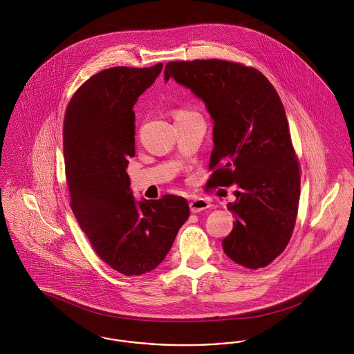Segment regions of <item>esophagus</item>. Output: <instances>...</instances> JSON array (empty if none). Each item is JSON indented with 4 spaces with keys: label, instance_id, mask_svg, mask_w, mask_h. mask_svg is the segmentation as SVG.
Returning <instances> with one entry per match:
<instances>
[{
    "label": "esophagus",
    "instance_id": "34e87169",
    "mask_svg": "<svg viewBox=\"0 0 354 354\" xmlns=\"http://www.w3.org/2000/svg\"><path fill=\"white\" fill-rule=\"evenodd\" d=\"M209 207H211L209 202H208V201H205V199H203V198H196V199H194V201H191V202H189L191 212H194V214L202 212V211L207 209V208H209Z\"/></svg>",
    "mask_w": 354,
    "mask_h": 354
}]
</instances>
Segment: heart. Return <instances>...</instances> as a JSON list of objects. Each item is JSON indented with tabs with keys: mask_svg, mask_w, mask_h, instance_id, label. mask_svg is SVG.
Returning a JSON list of instances; mask_svg holds the SVG:
<instances>
[{
	"mask_svg": "<svg viewBox=\"0 0 354 354\" xmlns=\"http://www.w3.org/2000/svg\"><path fill=\"white\" fill-rule=\"evenodd\" d=\"M188 114H192L191 111H185V110H179L176 113V117H183V115H188Z\"/></svg>",
	"mask_w": 354,
	"mask_h": 354,
	"instance_id": "1",
	"label": "heart"
}]
</instances>
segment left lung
Returning a JSON list of instances; mask_svg holds the SVG:
<instances>
[{"label": "left lung", "instance_id": "obj_1", "mask_svg": "<svg viewBox=\"0 0 354 354\" xmlns=\"http://www.w3.org/2000/svg\"><path fill=\"white\" fill-rule=\"evenodd\" d=\"M169 78L191 88L214 119L207 185H237L224 252L245 268L267 267L290 240L300 199V166L283 102L263 73L237 62L171 61Z\"/></svg>", "mask_w": 354, "mask_h": 354}]
</instances>
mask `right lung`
<instances>
[{"instance_id": "1", "label": "right lung", "mask_w": 354, "mask_h": 354, "mask_svg": "<svg viewBox=\"0 0 354 354\" xmlns=\"http://www.w3.org/2000/svg\"><path fill=\"white\" fill-rule=\"evenodd\" d=\"M162 68L102 70L74 93L64 122L70 207L93 250L124 276L156 268L189 216L182 196L136 202L126 172L135 155L134 104Z\"/></svg>"}]
</instances>
